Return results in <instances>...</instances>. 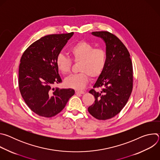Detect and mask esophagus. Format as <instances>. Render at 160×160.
<instances>
[{"label":"esophagus","mask_w":160,"mask_h":160,"mask_svg":"<svg viewBox=\"0 0 160 160\" xmlns=\"http://www.w3.org/2000/svg\"><path fill=\"white\" fill-rule=\"evenodd\" d=\"M75 93L77 94H85V92L83 90H75Z\"/></svg>","instance_id":"obj_1"}]
</instances>
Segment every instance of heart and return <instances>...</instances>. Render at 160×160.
<instances>
[{
    "mask_svg": "<svg viewBox=\"0 0 160 160\" xmlns=\"http://www.w3.org/2000/svg\"><path fill=\"white\" fill-rule=\"evenodd\" d=\"M71 59L79 62L78 73L70 75L64 80L66 87L82 89L88 83L89 77L96 78L102 73L107 61V54L101 48H95L92 44L81 40L73 44L69 50ZM56 66L59 71L66 75L71 71L72 61L62 54L57 56Z\"/></svg>",
    "mask_w": 160,
    "mask_h": 160,
    "instance_id": "1",
    "label": "heart"
}]
</instances>
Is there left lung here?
<instances>
[{
	"mask_svg": "<svg viewBox=\"0 0 160 160\" xmlns=\"http://www.w3.org/2000/svg\"><path fill=\"white\" fill-rule=\"evenodd\" d=\"M92 34L104 40L107 61L94 88L89 91L95 102L88 111L95 118L106 120L117 115L128 102L133 88V66L128 49L116 35L108 31Z\"/></svg>",
	"mask_w": 160,
	"mask_h": 160,
	"instance_id": "obj_1",
	"label": "left lung"
}]
</instances>
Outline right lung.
Masks as SVG:
<instances>
[{
	"instance_id": "1",
	"label": "right lung",
	"mask_w": 160,
	"mask_h": 160,
	"mask_svg": "<svg viewBox=\"0 0 160 160\" xmlns=\"http://www.w3.org/2000/svg\"><path fill=\"white\" fill-rule=\"evenodd\" d=\"M73 35L71 32L42 37L32 43L21 58L20 93L29 108L40 117L58 115L75 94L72 88L52 87L62 82L56 63L57 56Z\"/></svg>"
}]
</instances>
